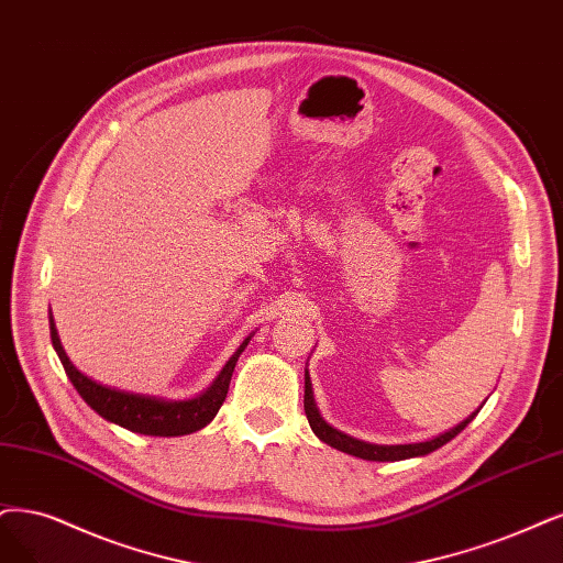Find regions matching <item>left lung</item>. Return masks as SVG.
Instances as JSON below:
<instances>
[{
	"mask_svg": "<svg viewBox=\"0 0 563 563\" xmlns=\"http://www.w3.org/2000/svg\"><path fill=\"white\" fill-rule=\"evenodd\" d=\"M303 410H306L310 429H313V433L318 435L322 443L336 448L341 452H347L352 456H360V460H366V462H401V460H410V456L429 454L433 450H439L441 445H445L448 441H452L454 435L460 433L462 429H466V424L477 415V412H473L468 420H464L462 424H456L452 431L439 435V439H433V441H427V443H412V445H373V443H364V441L352 439V435H347V433H343L334 427H329L320 418V412H318L316 401H313V389H310L308 371H306V389H303Z\"/></svg>",
	"mask_w": 563,
	"mask_h": 563,
	"instance_id": "1",
	"label": "left lung"
}]
</instances>
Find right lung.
<instances>
[{
	"label": "right lung",
	"instance_id": "obj_1",
	"mask_svg": "<svg viewBox=\"0 0 563 563\" xmlns=\"http://www.w3.org/2000/svg\"><path fill=\"white\" fill-rule=\"evenodd\" d=\"M51 341L62 366L67 371L71 385L76 387L82 401H86L95 412H99L103 420L115 422L124 429H130L134 433H145V435H185V433L203 429L216 418L227 397L229 380H232L239 355L245 350L250 339L236 350V355L227 362V366L222 368L211 389H206L201 397L190 401H159L151 397H139V394L103 387L90 380L88 376H82V373L69 362L65 347H62L57 339L53 316H51Z\"/></svg>",
	"mask_w": 563,
	"mask_h": 563
}]
</instances>
